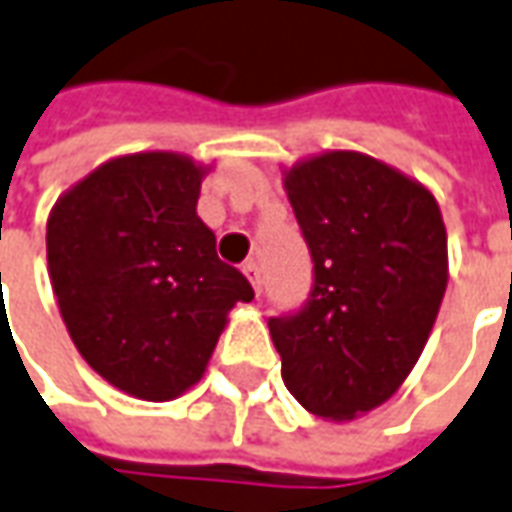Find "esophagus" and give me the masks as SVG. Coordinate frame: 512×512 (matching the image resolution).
Masks as SVG:
<instances>
[{
    "label": "esophagus",
    "mask_w": 512,
    "mask_h": 512,
    "mask_svg": "<svg viewBox=\"0 0 512 512\" xmlns=\"http://www.w3.org/2000/svg\"><path fill=\"white\" fill-rule=\"evenodd\" d=\"M243 274L249 277V283L255 288V294H260V288H263V274H260V266L257 263H246L243 266Z\"/></svg>",
    "instance_id": "obj_1"
}]
</instances>
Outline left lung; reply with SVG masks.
<instances>
[{
    "mask_svg": "<svg viewBox=\"0 0 512 512\" xmlns=\"http://www.w3.org/2000/svg\"><path fill=\"white\" fill-rule=\"evenodd\" d=\"M314 260L300 314L271 316L288 392L316 417L353 420L387 403L429 342L448 285L443 212L429 187L358 151L285 170Z\"/></svg>",
    "mask_w": 512,
    "mask_h": 512,
    "instance_id": "obj_1",
    "label": "left lung"
}]
</instances>
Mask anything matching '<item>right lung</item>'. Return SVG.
Here are the masks:
<instances>
[{
    "label": "right lung",
    "instance_id": "1",
    "mask_svg": "<svg viewBox=\"0 0 512 512\" xmlns=\"http://www.w3.org/2000/svg\"><path fill=\"white\" fill-rule=\"evenodd\" d=\"M207 165L173 151L103 162L55 201L47 269L86 364L142 401L201 381L229 311L255 297L196 204Z\"/></svg>",
    "mask_w": 512,
    "mask_h": 512
}]
</instances>
